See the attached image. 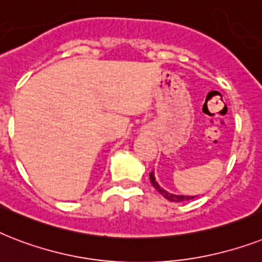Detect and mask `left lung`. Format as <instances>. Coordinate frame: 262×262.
Here are the masks:
<instances>
[{
  "label": "left lung",
  "instance_id": "1",
  "mask_svg": "<svg viewBox=\"0 0 262 262\" xmlns=\"http://www.w3.org/2000/svg\"><path fill=\"white\" fill-rule=\"evenodd\" d=\"M150 181H151L152 187L156 188L158 192H160L162 196H164L165 199H167L169 202H174V203H180V202H187V200H192V199H194L196 196H184V194H173V193H169L167 190L162 189V188L158 185V183L156 181V177H154V171H151L150 173Z\"/></svg>",
  "mask_w": 262,
  "mask_h": 262
}]
</instances>
